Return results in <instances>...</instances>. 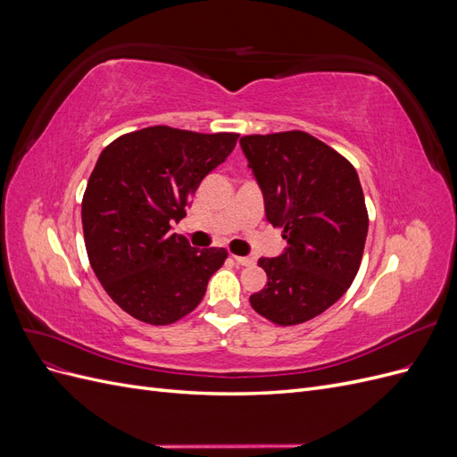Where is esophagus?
Listing matches in <instances>:
<instances>
[{"mask_svg":"<svg viewBox=\"0 0 457 457\" xmlns=\"http://www.w3.org/2000/svg\"><path fill=\"white\" fill-rule=\"evenodd\" d=\"M232 257L238 262V265H244V267L253 265V257H242V255H232Z\"/></svg>","mask_w":457,"mask_h":457,"instance_id":"obj_1","label":"esophagus"}]
</instances>
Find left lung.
<instances>
[{"label": "left lung", "mask_w": 457, "mask_h": 457, "mask_svg": "<svg viewBox=\"0 0 457 457\" xmlns=\"http://www.w3.org/2000/svg\"><path fill=\"white\" fill-rule=\"evenodd\" d=\"M240 146L265 198L267 220L287 247L261 257L267 284L250 297L278 326L322 314L361 269L368 212L361 179L339 152L305 131L245 135Z\"/></svg>", "instance_id": "obj_1"}]
</instances>
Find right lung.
<instances>
[{
	"label": "right lung",
	"instance_id": "right-lung-1",
	"mask_svg": "<svg viewBox=\"0 0 457 457\" xmlns=\"http://www.w3.org/2000/svg\"><path fill=\"white\" fill-rule=\"evenodd\" d=\"M238 137L154 126L118 137L96 160L81 202L86 250L104 292L137 320H181L225 262V247H192L171 223Z\"/></svg>",
	"mask_w": 457,
	"mask_h": 457
}]
</instances>
